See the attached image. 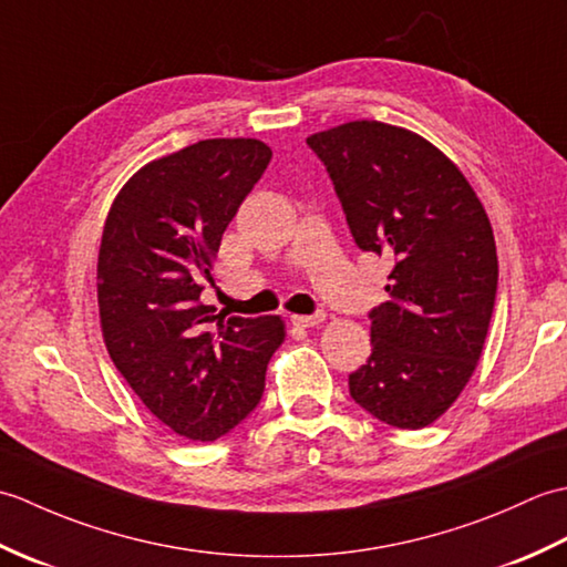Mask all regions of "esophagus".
<instances>
[{
    "label": "esophagus",
    "instance_id": "esophagus-1",
    "mask_svg": "<svg viewBox=\"0 0 567 567\" xmlns=\"http://www.w3.org/2000/svg\"><path fill=\"white\" fill-rule=\"evenodd\" d=\"M327 319V315H323V311L319 309V311H315V315H295L292 317V323H297V327H319V323Z\"/></svg>",
    "mask_w": 567,
    "mask_h": 567
}]
</instances>
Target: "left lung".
Segmentation results:
<instances>
[{"instance_id":"obj_1","label":"left lung","mask_w":567,"mask_h":567,"mask_svg":"<svg viewBox=\"0 0 567 567\" xmlns=\"http://www.w3.org/2000/svg\"><path fill=\"white\" fill-rule=\"evenodd\" d=\"M327 167L360 250L394 265L370 309L372 353L348 375L382 424L421 429L463 392L497 297V248L463 173L406 128L351 122L307 138Z\"/></svg>"}]
</instances>
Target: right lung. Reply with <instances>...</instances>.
<instances>
[{"instance_id":"right-lung-1","label":"right lung","mask_w":567,"mask_h":567,"mask_svg":"<svg viewBox=\"0 0 567 567\" xmlns=\"http://www.w3.org/2000/svg\"><path fill=\"white\" fill-rule=\"evenodd\" d=\"M272 158L256 138H209L153 161L106 216L97 297L106 351L141 402L189 441H216L260 404L280 317L202 305L226 226Z\"/></svg>"}]
</instances>
